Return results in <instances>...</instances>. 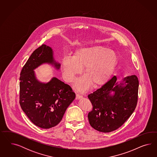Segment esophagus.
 <instances>
[{
    "label": "esophagus",
    "instance_id": "34e87169",
    "mask_svg": "<svg viewBox=\"0 0 157 157\" xmlns=\"http://www.w3.org/2000/svg\"><path fill=\"white\" fill-rule=\"evenodd\" d=\"M82 98V96L81 95H79L78 94H76V100H79V99H81Z\"/></svg>",
    "mask_w": 157,
    "mask_h": 157
}]
</instances>
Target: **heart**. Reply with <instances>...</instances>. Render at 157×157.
Masks as SVG:
<instances>
[{
    "label": "heart",
    "instance_id": "heart-1",
    "mask_svg": "<svg viewBox=\"0 0 157 157\" xmlns=\"http://www.w3.org/2000/svg\"><path fill=\"white\" fill-rule=\"evenodd\" d=\"M118 62L116 52L104 46L79 48L72 57L65 56L63 59L62 75L67 82L72 83L83 68L85 76L76 82L75 88L78 91L85 92L91 85L94 87L105 85L113 74Z\"/></svg>",
    "mask_w": 157,
    "mask_h": 157
}]
</instances>
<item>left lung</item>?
<instances>
[{
	"label": "left lung",
	"mask_w": 157,
	"mask_h": 157,
	"mask_svg": "<svg viewBox=\"0 0 157 157\" xmlns=\"http://www.w3.org/2000/svg\"><path fill=\"white\" fill-rule=\"evenodd\" d=\"M116 81L117 77L113 76L101 88L88 95L93 106L88 114L89 121L93 128L100 132L107 133L119 128L132 114L137 105V76H127L120 85H117ZM112 91L114 92L113 95L110 94Z\"/></svg>",
	"instance_id": "1"
}]
</instances>
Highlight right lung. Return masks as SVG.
<instances>
[{"mask_svg":"<svg viewBox=\"0 0 157 157\" xmlns=\"http://www.w3.org/2000/svg\"><path fill=\"white\" fill-rule=\"evenodd\" d=\"M60 64L55 62L51 48L43 44L30 55L19 78V104L33 123L48 129L59 123L68 106L75 98L71 87L56 78L47 83L38 82L33 70L43 63Z\"/></svg>","mask_w":157,"mask_h":157,"instance_id":"add662e5","label":"right lung"}]
</instances>
